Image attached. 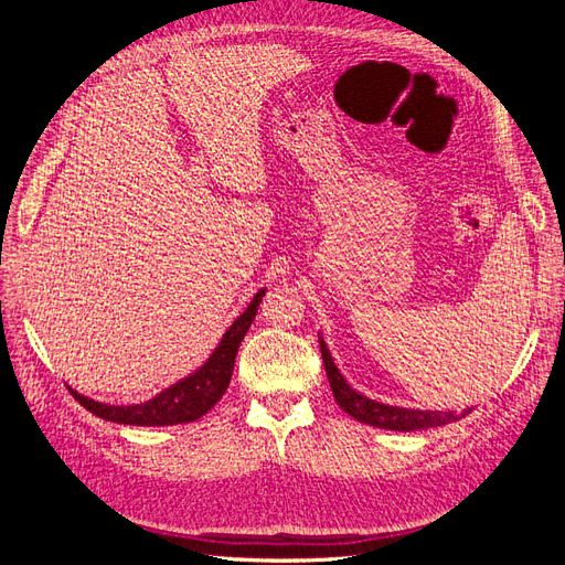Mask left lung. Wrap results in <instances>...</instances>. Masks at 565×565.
<instances>
[{"mask_svg": "<svg viewBox=\"0 0 565 565\" xmlns=\"http://www.w3.org/2000/svg\"><path fill=\"white\" fill-rule=\"evenodd\" d=\"M320 353H322L324 372H328V380L334 393V401L339 403L341 409H344V413H349L358 422L377 426V429L417 431V429H431V426H446L467 415V409H461V413H436V409H407V407L370 401L363 396V393H358L347 384L344 374L337 370L322 339H320Z\"/></svg>", "mask_w": 565, "mask_h": 565, "instance_id": "obj_1", "label": "left lung"}]
</instances>
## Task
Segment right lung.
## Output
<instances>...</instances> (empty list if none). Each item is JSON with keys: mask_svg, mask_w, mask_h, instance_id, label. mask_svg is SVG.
<instances>
[{"mask_svg": "<svg viewBox=\"0 0 565 565\" xmlns=\"http://www.w3.org/2000/svg\"><path fill=\"white\" fill-rule=\"evenodd\" d=\"M264 295L266 289H259V292H256V297L243 311V316L231 324L224 339L218 341V347L214 349L207 363H204L200 370H195L191 377H185L164 388L162 393H158L156 398L139 405H108V403H98L82 396V393L73 391L71 386H67V391H71L75 401L87 407L92 415L108 422H117V424L172 426V424L195 422L207 413V409H212L218 403V398L226 393L237 349H241V341L245 339L256 311H259Z\"/></svg>", "mask_w": 565, "mask_h": 565, "instance_id": "obj_1", "label": "right lung"}]
</instances>
